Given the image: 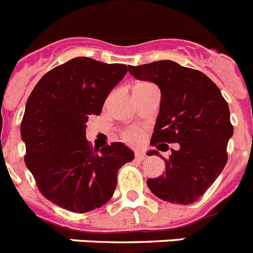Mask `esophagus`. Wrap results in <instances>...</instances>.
<instances>
[{
    "label": "esophagus",
    "mask_w": 253,
    "mask_h": 253,
    "mask_svg": "<svg viewBox=\"0 0 253 253\" xmlns=\"http://www.w3.org/2000/svg\"><path fill=\"white\" fill-rule=\"evenodd\" d=\"M135 159H136V161L143 162V161H145V159H147V155H145V153H143V152H136L135 153Z\"/></svg>",
    "instance_id": "esophagus-1"
}]
</instances>
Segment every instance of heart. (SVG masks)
Here are the masks:
<instances>
[{
    "label": "heart",
    "instance_id": "obj_1",
    "mask_svg": "<svg viewBox=\"0 0 253 253\" xmlns=\"http://www.w3.org/2000/svg\"><path fill=\"white\" fill-rule=\"evenodd\" d=\"M149 83H138V84L134 86V91L135 90H139V89H143V87H147L149 86ZM123 139H124L125 142L130 143V144H135V143H138L140 139H142V133H140V130L136 128H129L126 129V130L123 131Z\"/></svg>",
    "mask_w": 253,
    "mask_h": 253
}]
</instances>
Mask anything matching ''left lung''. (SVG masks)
Returning <instances> with one entry per match:
<instances>
[{"label":"left lung","instance_id":"8db88e82","mask_svg":"<svg viewBox=\"0 0 253 253\" xmlns=\"http://www.w3.org/2000/svg\"><path fill=\"white\" fill-rule=\"evenodd\" d=\"M128 70L161 89L150 144L166 152L168 144L177 143L170 157L163 158L164 174L148 179V187L166 202L191 205L213 184L228 159L227 144L233 135L228 104L207 75L170 60L128 66Z\"/></svg>","mask_w":253,"mask_h":253}]
</instances>
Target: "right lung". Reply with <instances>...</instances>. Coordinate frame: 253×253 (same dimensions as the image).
I'll list each match as a JSON object with an SVG mask.
<instances>
[{
  "mask_svg": "<svg viewBox=\"0 0 253 253\" xmlns=\"http://www.w3.org/2000/svg\"><path fill=\"white\" fill-rule=\"evenodd\" d=\"M126 71L124 64L75 57L46 73L27 99L21 122L25 163L41 194L59 207L85 213L105 205L118 170L134 159L123 143L92 149L85 136L89 115H100Z\"/></svg>",
  "mask_w": 253,
  "mask_h": 253,
  "instance_id": "1",
  "label": "right lung"
}]
</instances>
